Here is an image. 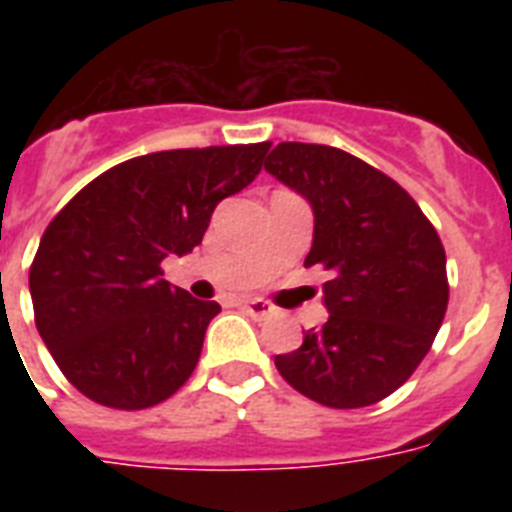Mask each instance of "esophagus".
Here are the masks:
<instances>
[{"mask_svg": "<svg viewBox=\"0 0 512 512\" xmlns=\"http://www.w3.org/2000/svg\"><path fill=\"white\" fill-rule=\"evenodd\" d=\"M241 308L252 316V319H268L273 313V308L265 300H260V297H247V300H241Z\"/></svg>", "mask_w": 512, "mask_h": 512, "instance_id": "34e87169", "label": "esophagus"}]
</instances>
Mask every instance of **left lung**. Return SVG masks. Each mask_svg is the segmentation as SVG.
<instances>
[{"label":"left lung","instance_id":"8db88e82","mask_svg":"<svg viewBox=\"0 0 512 512\" xmlns=\"http://www.w3.org/2000/svg\"><path fill=\"white\" fill-rule=\"evenodd\" d=\"M265 170L313 207L305 265H324L329 319L276 356L281 377L332 409H358L404 385L436 340L446 303V252L417 201L358 156L279 143Z\"/></svg>","mask_w":512,"mask_h":512}]
</instances>
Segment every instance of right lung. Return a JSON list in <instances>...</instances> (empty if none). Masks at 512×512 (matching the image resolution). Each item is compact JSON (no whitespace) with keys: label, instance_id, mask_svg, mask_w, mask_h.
<instances>
[{"label":"right lung","instance_id":"add662e5","mask_svg":"<svg viewBox=\"0 0 512 512\" xmlns=\"http://www.w3.org/2000/svg\"><path fill=\"white\" fill-rule=\"evenodd\" d=\"M268 148L135 156L84 185L52 217L28 289L36 329L79 393L132 412L183 388L220 305L172 287L164 257L201 244L217 204L255 180Z\"/></svg>","mask_w":512,"mask_h":512}]
</instances>
